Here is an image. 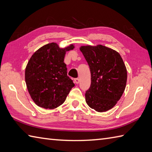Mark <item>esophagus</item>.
<instances>
[{"label": "esophagus", "instance_id": "esophagus-1", "mask_svg": "<svg viewBox=\"0 0 152 152\" xmlns=\"http://www.w3.org/2000/svg\"><path fill=\"white\" fill-rule=\"evenodd\" d=\"M74 82H75L76 84H79V83L80 82V79H78V78H76L74 79Z\"/></svg>", "mask_w": 152, "mask_h": 152}]
</instances>
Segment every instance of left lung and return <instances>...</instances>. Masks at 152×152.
<instances>
[{"label":"left lung","instance_id":"1","mask_svg":"<svg viewBox=\"0 0 152 152\" xmlns=\"http://www.w3.org/2000/svg\"><path fill=\"white\" fill-rule=\"evenodd\" d=\"M80 50L89 66L91 85L85 93L88 106L98 112L115 106L126 87L127 72L120 54L105 46H82Z\"/></svg>","mask_w":152,"mask_h":152}]
</instances>
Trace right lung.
I'll list each match as a JSON object with an SVG mask.
<instances>
[{"mask_svg":"<svg viewBox=\"0 0 152 152\" xmlns=\"http://www.w3.org/2000/svg\"><path fill=\"white\" fill-rule=\"evenodd\" d=\"M75 46L60 48L55 42L40 48L31 57L26 68L25 79L34 102L45 109H54L66 100L75 84L67 74L64 62L67 51Z\"/></svg>","mask_w":152,"mask_h":152,"instance_id":"1","label":"right lung"}]
</instances>
